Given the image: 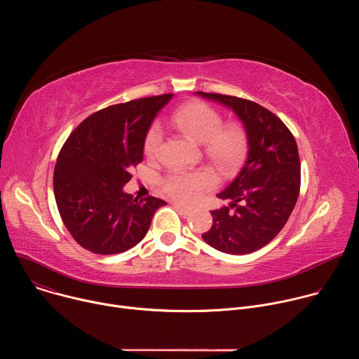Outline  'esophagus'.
<instances>
[{"mask_svg": "<svg viewBox=\"0 0 359 359\" xmlns=\"http://www.w3.org/2000/svg\"><path fill=\"white\" fill-rule=\"evenodd\" d=\"M173 206H175L179 212H182L183 215H186V216H189V215L191 213V209H189V208L183 206V204H180V203H173Z\"/></svg>", "mask_w": 359, "mask_h": 359, "instance_id": "obj_1", "label": "esophagus"}]
</instances>
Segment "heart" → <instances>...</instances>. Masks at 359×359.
Instances as JSON below:
<instances>
[{"instance_id": "obj_1", "label": "heart", "mask_w": 359, "mask_h": 359, "mask_svg": "<svg viewBox=\"0 0 359 359\" xmlns=\"http://www.w3.org/2000/svg\"><path fill=\"white\" fill-rule=\"evenodd\" d=\"M170 122L180 132L201 143L206 156L220 169L234 168L244 156L247 149L245 130L234 123L223 126V116L206 104L189 102L182 105L172 114ZM162 142L161 126L153 125L144 139V155L147 159H158ZM213 186L215 177L209 170H173L162 180L163 193L186 204L196 203L204 191Z\"/></svg>"}]
</instances>
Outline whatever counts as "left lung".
<instances>
[{
  "label": "left lung",
  "mask_w": 359,
  "mask_h": 359,
  "mask_svg": "<svg viewBox=\"0 0 359 359\" xmlns=\"http://www.w3.org/2000/svg\"><path fill=\"white\" fill-rule=\"evenodd\" d=\"M196 93L231 109L245 129L248 146L238 175L217 194L230 204L212 212L213 226L201 237L227 254L252 252L281 231L297 203L301 184L297 142L278 116L252 100Z\"/></svg>",
  "instance_id": "obj_1"
}]
</instances>
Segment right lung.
Here are the masks:
<instances>
[{
    "label": "right lung",
    "instance_id": "add662e5",
    "mask_svg": "<svg viewBox=\"0 0 359 359\" xmlns=\"http://www.w3.org/2000/svg\"><path fill=\"white\" fill-rule=\"evenodd\" d=\"M173 93L135 99L86 118L64 143L54 170L61 219L83 248L119 254L147 233L162 198H133L123 191L143 161L147 130Z\"/></svg>",
    "mask_w": 359,
    "mask_h": 359
}]
</instances>
